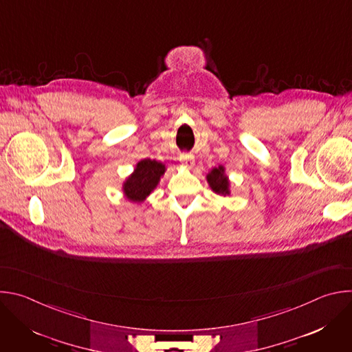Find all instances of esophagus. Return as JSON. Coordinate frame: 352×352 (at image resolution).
Segmentation results:
<instances>
[{"mask_svg":"<svg viewBox=\"0 0 352 352\" xmlns=\"http://www.w3.org/2000/svg\"><path fill=\"white\" fill-rule=\"evenodd\" d=\"M179 160H181L182 164H184L185 167H188V168L193 167V164H195V157H193V155H190V153H182V155L179 156Z\"/></svg>","mask_w":352,"mask_h":352,"instance_id":"34e87169","label":"esophagus"}]
</instances>
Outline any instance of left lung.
<instances>
[{
  "mask_svg": "<svg viewBox=\"0 0 352 352\" xmlns=\"http://www.w3.org/2000/svg\"><path fill=\"white\" fill-rule=\"evenodd\" d=\"M208 182L216 193L230 195V189H228L230 182L224 175V168L221 166L219 168L212 170V173L208 175Z\"/></svg>",
  "mask_w": 352,
  "mask_h": 352,
  "instance_id": "left-lung-1",
  "label": "left lung"
}]
</instances>
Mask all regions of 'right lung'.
<instances>
[{
  "instance_id": "right-lung-1",
  "label": "right lung",
  "mask_w": 352,
  "mask_h": 352,
  "mask_svg": "<svg viewBox=\"0 0 352 352\" xmlns=\"http://www.w3.org/2000/svg\"><path fill=\"white\" fill-rule=\"evenodd\" d=\"M164 171V164L156 160L144 159L139 162L135 173L124 184V193L132 202H142L157 186Z\"/></svg>"
}]
</instances>
